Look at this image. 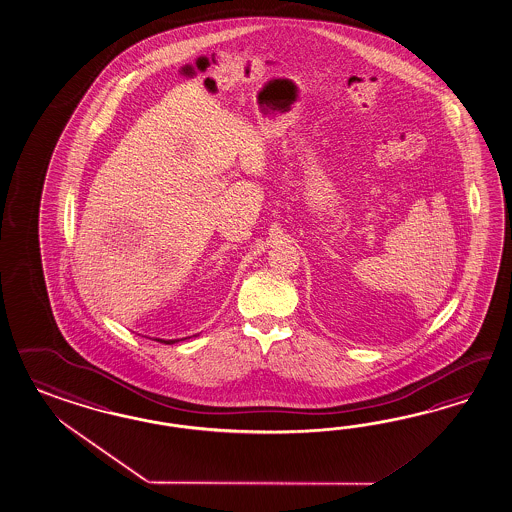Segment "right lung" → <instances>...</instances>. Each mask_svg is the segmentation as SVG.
I'll use <instances>...</instances> for the list:
<instances>
[{
    "label": "right lung",
    "mask_w": 512,
    "mask_h": 512,
    "mask_svg": "<svg viewBox=\"0 0 512 512\" xmlns=\"http://www.w3.org/2000/svg\"><path fill=\"white\" fill-rule=\"evenodd\" d=\"M155 340H159V342H164V344H174L175 340H163V338H155Z\"/></svg>",
    "instance_id": "right-lung-1"
}]
</instances>
